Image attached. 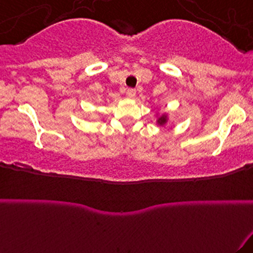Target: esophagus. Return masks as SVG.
Here are the masks:
<instances>
[{
    "label": "esophagus",
    "mask_w": 253,
    "mask_h": 253,
    "mask_svg": "<svg viewBox=\"0 0 253 253\" xmlns=\"http://www.w3.org/2000/svg\"><path fill=\"white\" fill-rule=\"evenodd\" d=\"M135 89H133V88H129V89H127V92H126V95H127V97H129V98H133L135 96Z\"/></svg>",
    "instance_id": "34e87169"
}]
</instances>
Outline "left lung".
<instances>
[{"mask_svg": "<svg viewBox=\"0 0 253 253\" xmlns=\"http://www.w3.org/2000/svg\"><path fill=\"white\" fill-rule=\"evenodd\" d=\"M165 121H167V119H165V118H161V119H159V124H164Z\"/></svg>", "mask_w": 253, "mask_h": 253, "instance_id": "obj_1", "label": "left lung"}]
</instances>
